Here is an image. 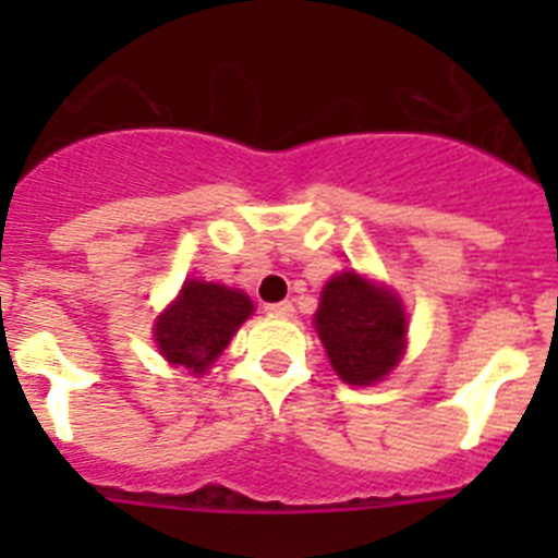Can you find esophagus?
Instances as JSON below:
<instances>
[{"label": "esophagus", "instance_id": "1", "mask_svg": "<svg viewBox=\"0 0 558 558\" xmlns=\"http://www.w3.org/2000/svg\"><path fill=\"white\" fill-rule=\"evenodd\" d=\"M268 315H274V318H290L293 315V304L290 302H276V304H268Z\"/></svg>", "mask_w": 558, "mask_h": 558}]
</instances>
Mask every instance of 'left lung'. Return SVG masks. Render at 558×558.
Segmentation results:
<instances>
[{
	"label": "left lung",
	"mask_w": 558,
	"mask_h": 558,
	"mask_svg": "<svg viewBox=\"0 0 558 558\" xmlns=\"http://www.w3.org/2000/svg\"><path fill=\"white\" fill-rule=\"evenodd\" d=\"M313 322L335 374L349 386H374L405 354L408 315L402 302L354 270H343L324 284Z\"/></svg>",
	"instance_id": "left-lung-1"
}]
</instances>
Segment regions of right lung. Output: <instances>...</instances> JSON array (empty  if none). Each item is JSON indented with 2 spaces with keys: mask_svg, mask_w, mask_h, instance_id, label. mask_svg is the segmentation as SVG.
Returning a JSON list of instances; mask_svg holds the SVG:
<instances>
[{
  "mask_svg": "<svg viewBox=\"0 0 558 558\" xmlns=\"http://www.w3.org/2000/svg\"><path fill=\"white\" fill-rule=\"evenodd\" d=\"M254 313L243 290L186 279L179 299L153 324V338L170 366L201 377L223 354L240 324Z\"/></svg>",
  "mask_w": 558,
  "mask_h": 558,
  "instance_id": "1",
  "label": "right lung"
}]
</instances>
